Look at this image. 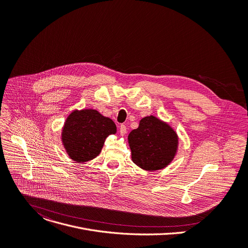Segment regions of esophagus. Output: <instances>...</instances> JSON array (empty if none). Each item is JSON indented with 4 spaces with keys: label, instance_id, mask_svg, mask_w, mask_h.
I'll use <instances>...</instances> for the list:
<instances>
[{
    "label": "esophagus",
    "instance_id": "esophagus-1",
    "mask_svg": "<svg viewBox=\"0 0 248 248\" xmlns=\"http://www.w3.org/2000/svg\"><path fill=\"white\" fill-rule=\"evenodd\" d=\"M120 133L122 134V136H124V134L126 133V126L124 124L120 125Z\"/></svg>",
    "mask_w": 248,
    "mask_h": 248
}]
</instances>
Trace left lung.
Here are the masks:
<instances>
[{
    "label": "left lung",
    "mask_w": 248,
    "mask_h": 248,
    "mask_svg": "<svg viewBox=\"0 0 248 248\" xmlns=\"http://www.w3.org/2000/svg\"><path fill=\"white\" fill-rule=\"evenodd\" d=\"M132 161L144 170L166 167L177 150L176 132L155 117H145L140 126L128 134Z\"/></svg>",
    "instance_id": "left-lung-1"
}]
</instances>
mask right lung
Masks as SVG:
<instances>
[{
  "label": "right lung",
  "instance_id": "1",
  "mask_svg": "<svg viewBox=\"0 0 248 248\" xmlns=\"http://www.w3.org/2000/svg\"><path fill=\"white\" fill-rule=\"evenodd\" d=\"M116 131L115 123L97 110H75L66 120L62 140L74 161L85 162L98 156L105 140Z\"/></svg>",
  "mask_w": 248,
  "mask_h": 248
}]
</instances>
